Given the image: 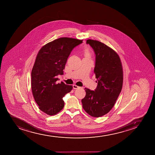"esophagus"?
Masks as SVG:
<instances>
[{
  "label": "esophagus",
  "instance_id": "1",
  "mask_svg": "<svg viewBox=\"0 0 155 155\" xmlns=\"http://www.w3.org/2000/svg\"><path fill=\"white\" fill-rule=\"evenodd\" d=\"M79 87H79V86H78L76 85H73V89H78Z\"/></svg>",
  "mask_w": 155,
  "mask_h": 155
}]
</instances>
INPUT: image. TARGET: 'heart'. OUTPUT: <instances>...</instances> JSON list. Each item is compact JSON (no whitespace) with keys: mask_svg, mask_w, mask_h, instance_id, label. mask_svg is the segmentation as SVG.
<instances>
[{"mask_svg":"<svg viewBox=\"0 0 155 155\" xmlns=\"http://www.w3.org/2000/svg\"><path fill=\"white\" fill-rule=\"evenodd\" d=\"M84 55L85 58H89L91 57V52L89 48H85L84 50Z\"/></svg>","mask_w":155,"mask_h":155,"instance_id":"heart-1","label":"heart"}]
</instances>
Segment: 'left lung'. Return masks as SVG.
<instances>
[{"instance_id": "left-lung-1", "label": "left lung", "mask_w": 155, "mask_h": 155, "mask_svg": "<svg viewBox=\"0 0 155 155\" xmlns=\"http://www.w3.org/2000/svg\"><path fill=\"white\" fill-rule=\"evenodd\" d=\"M96 54L94 73L98 85L94 91L85 88V97L82 99L86 112L94 117L107 114L114 107L121 92L123 69L118 54L110 47L97 40L88 39Z\"/></svg>"}]
</instances>
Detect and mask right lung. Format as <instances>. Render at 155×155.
I'll return each mask as SVG.
<instances>
[{
  "label": "right lung",
  "instance_id": "right-lung-1",
  "mask_svg": "<svg viewBox=\"0 0 155 155\" xmlns=\"http://www.w3.org/2000/svg\"><path fill=\"white\" fill-rule=\"evenodd\" d=\"M82 41L60 38L43 45L38 53L31 74V87L39 109L48 115H55L64 108L62 98L73 88L64 82L57 83V76L64 74L72 50Z\"/></svg>",
  "mask_w": 155,
  "mask_h": 155
}]
</instances>
